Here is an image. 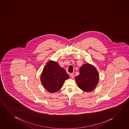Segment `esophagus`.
Listing matches in <instances>:
<instances>
[{
    "mask_svg": "<svg viewBox=\"0 0 129 129\" xmlns=\"http://www.w3.org/2000/svg\"><path fill=\"white\" fill-rule=\"evenodd\" d=\"M70 76L72 78H74V74L73 73H71L70 74Z\"/></svg>",
    "mask_w": 129,
    "mask_h": 129,
    "instance_id": "obj_1",
    "label": "esophagus"
}]
</instances>
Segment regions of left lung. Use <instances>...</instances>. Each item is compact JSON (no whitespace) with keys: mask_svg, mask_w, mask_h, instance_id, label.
<instances>
[{"mask_svg":"<svg viewBox=\"0 0 129 129\" xmlns=\"http://www.w3.org/2000/svg\"><path fill=\"white\" fill-rule=\"evenodd\" d=\"M80 74L75 80L79 88L86 91H91L97 85L99 81V73L94 66L85 64L80 68Z\"/></svg>","mask_w":129,"mask_h":129,"instance_id":"8db88e82","label":"left lung"}]
</instances>
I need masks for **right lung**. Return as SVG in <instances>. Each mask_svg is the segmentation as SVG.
I'll return each mask as SVG.
<instances>
[{"mask_svg": "<svg viewBox=\"0 0 129 129\" xmlns=\"http://www.w3.org/2000/svg\"><path fill=\"white\" fill-rule=\"evenodd\" d=\"M69 77L65 70L57 62L49 61L43 69L41 75V81L48 91L53 93L61 88L64 82Z\"/></svg>", "mask_w": 129, "mask_h": 129, "instance_id": "obj_1", "label": "right lung"}]
</instances>
